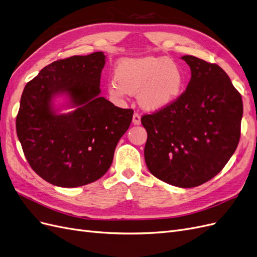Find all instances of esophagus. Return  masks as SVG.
<instances>
[{
    "mask_svg": "<svg viewBox=\"0 0 257 257\" xmlns=\"http://www.w3.org/2000/svg\"><path fill=\"white\" fill-rule=\"evenodd\" d=\"M133 123L135 124V125H139V124L142 123V121H141V114H139L138 112H135L133 114Z\"/></svg>",
    "mask_w": 257,
    "mask_h": 257,
    "instance_id": "obj_1",
    "label": "esophagus"
}]
</instances>
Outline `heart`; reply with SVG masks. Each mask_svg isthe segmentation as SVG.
Here are the masks:
<instances>
[{"instance_id": "heart-1", "label": "heart", "mask_w": 257, "mask_h": 257, "mask_svg": "<svg viewBox=\"0 0 257 257\" xmlns=\"http://www.w3.org/2000/svg\"><path fill=\"white\" fill-rule=\"evenodd\" d=\"M185 76L180 65L168 58L147 57L124 59L115 68V80L108 83V92L115 97L139 91L138 98L147 109L164 108L181 95Z\"/></svg>"}]
</instances>
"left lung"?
<instances>
[{
	"mask_svg": "<svg viewBox=\"0 0 257 257\" xmlns=\"http://www.w3.org/2000/svg\"><path fill=\"white\" fill-rule=\"evenodd\" d=\"M191 68L186 90L174 103L142 116L150 173L179 188H194L219 174L240 139L243 106L229 77L214 63L181 58Z\"/></svg>",
	"mask_w": 257,
	"mask_h": 257,
	"instance_id": "left-lung-1",
	"label": "left lung"
}]
</instances>
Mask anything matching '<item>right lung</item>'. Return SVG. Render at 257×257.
I'll list each match as a JSON object with an SVG mask.
<instances>
[{
  "label": "right lung",
  "mask_w": 257,
  "mask_h": 257,
  "mask_svg": "<svg viewBox=\"0 0 257 257\" xmlns=\"http://www.w3.org/2000/svg\"><path fill=\"white\" fill-rule=\"evenodd\" d=\"M103 52L73 56L45 66L22 92L16 130L23 153L47 182L76 188L96 181L109 169L133 110L99 95ZM65 92L77 109L57 115L52 98Z\"/></svg>",
  "instance_id": "add662e5"
}]
</instances>
